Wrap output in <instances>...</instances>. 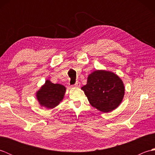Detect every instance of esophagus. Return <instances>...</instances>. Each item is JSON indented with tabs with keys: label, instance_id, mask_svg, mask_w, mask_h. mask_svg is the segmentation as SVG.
Masks as SVG:
<instances>
[{
	"label": "esophagus",
	"instance_id": "34e87169",
	"mask_svg": "<svg viewBox=\"0 0 155 155\" xmlns=\"http://www.w3.org/2000/svg\"><path fill=\"white\" fill-rule=\"evenodd\" d=\"M80 83L79 82H76V83L73 84V86L75 87H80Z\"/></svg>",
	"mask_w": 155,
	"mask_h": 155
}]
</instances>
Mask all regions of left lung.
Masks as SVG:
<instances>
[{
    "label": "left lung",
    "instance_id": "left-lung-1",
    "mask_svg": "<svg viewBox=\"0 0 155 155\" xmlns=\"http://www.w3.org/2000/svg\"><path fill=\"white\" fill-rule=\"evenodd\" d=\"M92 106L104 113L117 108L123 101L124 87L123 81L113 72L96 71L88 77L81 88Z\"/></svg>",
    "mask_w": 155,
    "mask_h": 155
}]
</instances>
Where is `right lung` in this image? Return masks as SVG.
Segmentation results:
<instances>
[{"instance_id":"1","label":"right lung","mask_w":155,"mask_h":155,"mask_svg":"<svg viewBox=\"0 0 155 155\" xmlns=\"http://www.w3.org/2000/svg\"><path fill=\"white\" fill-rule=\"evenodd\" d=\"M66 88L63 85L53 84L47 80L37 93V97L41 106L53 108L62 100Z\"/></svg>"}]
</instances>
